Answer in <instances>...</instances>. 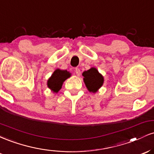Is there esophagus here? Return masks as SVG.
<instances>
[{
	"label": "esophagus",
	"instance_id": "esophagus-1",
	"mask_svg": "<svg viewBox=\"0 0 154 154\" xmlns=\"http://www.w3.org/2000/svg\"><path fill=\"white\" fill-rule=\"evenodd\" d=\"M75 73H76V75L78 76V77L81 75V72H80V70H79V69H78V68L75 69Z\"/></svg>",
	"mask_w": 154,
	"mask_h": 154
}]
</instances>
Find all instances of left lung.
<instances>
[{
  "mask_svg": "<svg viewBox=\"0 0 154 154\" xmlns=\"http://www.w3.org/2000/svg\"><path fill=\"white\" fill-rule=\"evenodd\" d=\"M82 76L84 77L83 81L85 85L91 93H95L98 92L103 85V76L95 67H91L90 69L83 72Z\"/></svg>",
  "mask_w": 154,
  "mask_h": 154,
  "instance_id": "8db88e82",
  "label": "left lung"
}]
</instances>
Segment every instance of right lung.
Here are the masks:
<instances>
[{
  "label": "right lung",
  "instance_id": "1",
  "mask_svg": "<svg viewBox=\"0 0 154 154\" xmlns=\"http://www.w3.org/2000/svg\"><path fill=\"white\" fill-rule=\"evenodd\" d=\"M72 74L67 70L56 69L47 81V86L54 93H57L61 87L63 82L71 77Z\"/></svg>",
  "mask_w": 154,
  "mask_h": 154
}]
</instances>
